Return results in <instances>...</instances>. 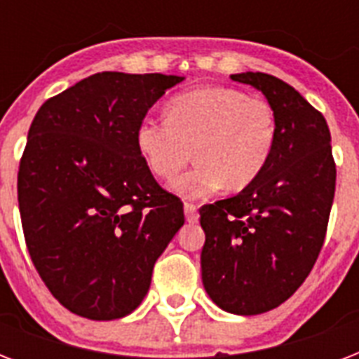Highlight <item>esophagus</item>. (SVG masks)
I'll list each match as a JSON object with an SVG mask.
<instances>
[{"label":"esophagus","mask_w":359,"mask_h":359,"mask_svg":"<svg viewBox=\"0 0 359 359\" xmlns=\"http://www.w3.org/2000/svg\"><path fill=\"white\" fill-rule=\"evenodd\" d=\"M184 214L190 224H196L197 219H199V212H197V207L194 203H184Z\"/></svg>","instance_id":"esophagus-1"}]
</instances>
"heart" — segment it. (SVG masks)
Here are the masks:
<instances>
[{
  "label": "heart",
  "instance_id": "1",
  "mask_svg": "<svg viewBox=\"0 0 359 359\" xmlns=\"http://www.w3.org/2000/svg\"><path fill=\"white\" fill-rule=\"evenodd\" d=\"M135 143L147 168L169 180L199 163L177 182L186 197H207L219 188L244 190L264 171L276 145L272 106L233 87H199L169 102V117L147 115Z\"/></svg>",
  "mask_w": 359,
  "mask_h": 359
}]
</instances>
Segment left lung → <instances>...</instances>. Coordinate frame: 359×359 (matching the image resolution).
<instances>
[{"mask_svg":"<svg viewBox=\"0 0 359 359\" xmlns=\"http://www.w3.org/2000/svg\"><path fill=\"white\" fill-rule=\"evenodd\" d=\"M231 80L266 97L276 145L255 182L199 208L203 285L224 311L259 315L294 294L317 262L335 194V162L323 114L294 87L264 72Z\"/></svg>","mask_w":359,"mask_h":359,"instance_id":"8db88e82","label":"left lung"}]
</instances>
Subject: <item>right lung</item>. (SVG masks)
I'll list each match as a JSON object with an SVG mask.
<instances>
[{
    "mask_svg": "<svg viewBox=\"0 0 359 359\" xmlns=\"http://www.w3.org/2000/svg\"><path fill=\"white\" fill-rule=\"evenodd\" d=\"M182 76L98 72L48 98L29 126L18 205L31 261L53 298L91 320L140 306L184 224L135 143L137 124Z\"/></svg>",
    "mask_w": 359,
    "mask_h": 359,
    "instance_id": "1",
    "label": "right lung"
}]
</instances>
